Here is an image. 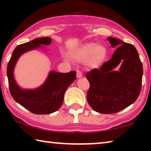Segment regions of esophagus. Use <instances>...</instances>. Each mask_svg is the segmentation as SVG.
<instances>
[{"label": "esophagus", "mask_w": 151, "mask_h": 151, "mask_svg": "<svg viewBox=\"0 0 151 151\" xmlns=\"http://www.w3.org/2000/svg\"><path fill=\"white\" fill-rule=\"evenodd\" d=\"M76 73H77V78H82V72L80 71L79 69H77V70H76Z\"/></svg>", "instance_id": "obj_1"}]
</instances>
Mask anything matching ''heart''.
<instances>
[{
    "label": "heart",
    "instance_id": "obj_1",
    "mask_svg": "<svg viewBox=\"0 0 151 151\" xmlns=\"http://www.w3.org/2000/svg\"><path fill=\"white\" fill-rule=\"evenodd\" d=\"M106 54V49L95 42L85 43L72 52V56L78 61H84L88 59V65L92 67H98L104 59Z\"/></svg>",
    "mask_w": 151,
    "mask_h": 151
}]
</instances>
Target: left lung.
<instances>
[{
    "label": "left lung",
    "mask_w": 151,
    "mask_h": 151,
    "mask_svg": "<svg viewBox=\"0 0 151 151\" xmlns=\"http://www.w3.org/2000/svg\"><path fill=\"white\" fill-rule=\"evenodd\" d=\"M107 39L112 47H119L100 69H92L86 75L90 84L86 97L88 104L103 114L117 113L135 102L139 96L143 75L135 47L113 37ZM120 62L121 69L114 71Z\"/></svg>",
    "instance_id": "obj_1"
}]
</instances>
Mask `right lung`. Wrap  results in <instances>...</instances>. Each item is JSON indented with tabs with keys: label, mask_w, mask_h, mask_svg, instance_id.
Masks as SVG:
<instances>
[{
	"label": "right lung",
	"mask_w": 151,
	"mask_h": 151,
	"mask_svg": "<svg viewBox=\"0 0 151 151\" xmlns=\"http://www.w3.org/2000/svg\"><path fill=\"white\" fill-rule=\"evenodd\" d=\"M51 42L49 37L38 38L17 46L12 53L7 65V75L9 91L14 100L34 114L43 115L53 113L60 108L65 91L76 79L75 71L69 73L51 71L45 83L36 89H22L16 83L14 69L16 62L22 53Z\"/></svg>",
	"instance_id": "add662e5"
}]
</instances>
